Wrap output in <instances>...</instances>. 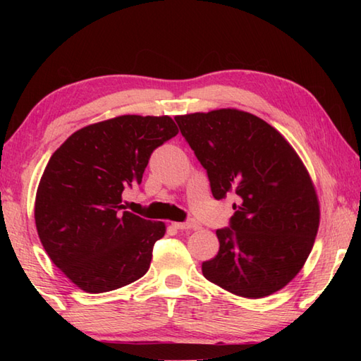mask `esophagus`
I'll use <instances>...</instances> for the list:
<instances>
[{"mask_svg": "<svg viewBox=\"0 0 361 361\" xmlns=\"http://www.w3.org/2000/svg\"><path fill=\"white\" fill-rule=\"evenodd\" d=\"M176 229H195V225L192 221H175L172 224Z\"/></svg>", "mask_w": 361, "mask_h": 361, "instance_id": "34e87169", "label": "esophagus"}]
</instances>
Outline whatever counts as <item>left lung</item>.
Listing matches in <instances>:
<instances>
[{"label": "left lung", "mask_w": 361, "mask_h": 361, "mask_svg": "<svg viewBox=\"0 0 361 361\" xmlns=\"http://www.w3.org/2000/svg\"><path fill=\"white\" fill-rule=\"evenodd\" d=\"M208 173L214 198L234 194V216L217 229L220 248L203 276L237 296L286 287L307 260L319 203L307 169L278 130L235 109L175 116Z\"/></svg>", "instance_id": "obj_1"}]
</instances>
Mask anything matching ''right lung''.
Returning <instances> with one entry per match:
<instances>
[{"instance_id":"obj_1","label":"right lung","mask_w":361,"mask_h":361,"mask_svg":"<svg viewBox=\"0 0 361 361\" xmlns=\"http://www.w3.org/2000/svg\"><path fill=\"white\" fill-rule=\"evenodd\" d=\"M176 133L169 116L124 114L78 130L52 153L37 189V233L52 262L87 293L147 273L166 225L122 211V192L141 185L152 152Z\"/></svg>"}]
</instances>
